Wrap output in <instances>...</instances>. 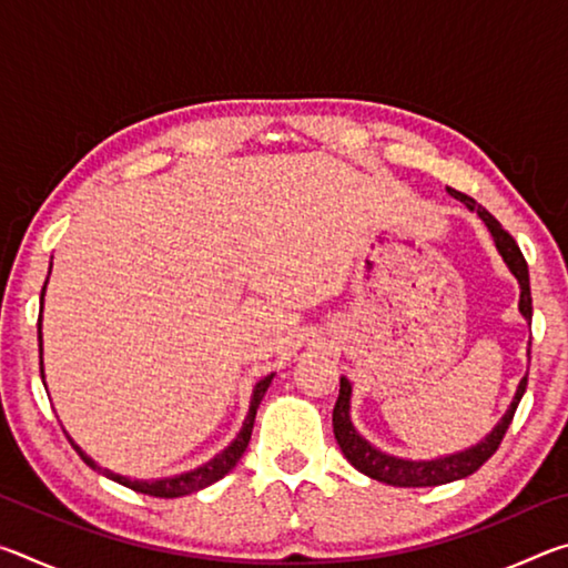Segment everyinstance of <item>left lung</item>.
Here are the masks:
<instances>
[{"mask_svg": "<svg viewBox=\"0 0 568 568\" xmlns=\"http://www.w3.org/2000/svg\"><path fill=\"white\" fill-rule=\"evenodd\" d=\"M448 192L456 200H460V203H464L468 210H476V215L486 223L488 233H491L494 243H496V250L501 253L508 271L514 273V277L518 281V287H521L518 311H521L528 325H531L534 307H531V285H528V265L524 261V253L516 245V240L506 233L501 223H498V220L488 213L486 207L476 205L474 197H468V195H464V192L450 190V187H448ZM526 383H528V378L524 376L521 383H518L511 406H508V410L504 413V418L498 420V426L484 440H480V444L470 446L466 450H458V454L434 458V460H408V458L383 454V450L371 446L368 440H365L358 430H355V426L351 423V390L353 388H351L348 378H341V393H338V400H335V408H333V434H335V440H338L343 456L351 460V466L358 468L361 474H365L368 478L381 480V484L400 486V488L450 484V480L470 476L474 470H478L488 458L496 454V448L501 446L508 426H511L514 413L518 408V400H521V396L526 393Z\"/></svg>", "mask_w": 568, "mask_h": 568, "instance_id": "1", "label": "left lung"}]
</instances>
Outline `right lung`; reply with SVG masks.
Returning a JSON list of instances; mask_svg holds the SVG:
<instances>
[{"instance_id": "right-lung-1", "label": "right lung", "mask_w": 568, "mask_h": 568, "mask_svg": "<svg viewBox=\"0 0 568 568\" xmlns=\"http://www.w3.org/2000/svg\"><path fill=\"white\" fill-rule=\"evenodd\" d=\"M52 267V265H50ZM47 287V283H44ZM44 287H42V305H44ZM37 338H40V373L44 376V368H42V313H40V323H37ZM275 373H271V376H265L263 381L255 383L253 388V398H250V410H247V418L243 423V428H240L237 438L230 444L223 454H217L213 460H207V464H203L195 470H187V474H180V476H170V478H158V480H132L128 476H120V474H112L110 468H102L94 464V460L84 454V450L74 444V440L70 438L72 448L80 454V458L88 464L90 468L98 470V474L108 476L112 480H118V484L132 488V491L138 494H148V496H158V498H178V496H187V494H195L200 491V488H205L210 484H215V480L223 478L225 474H230V470L235 468V464L240 460V456L245 454V448L250 444V436H253V423H255V413H257V406H261V400L265 396L267 386H271Z\"/></svg>"}]
</instances>
